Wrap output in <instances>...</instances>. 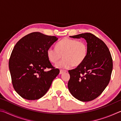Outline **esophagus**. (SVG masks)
<instances>
[{
  "instance_id": "1",
  "label": "esophagus",
  "mask_w": 121,
  "mask_h": 121,
  "mask_svg": "<svg viewBox=\"0 0 121 121\" xmlns=\"http://www.w3.org/2000/svg\"><path fill=\"white\" fill-rule=\"evenodd\" d=\"M67 70H60V74H62L63 73H65V72H67Z\"/></svg>"
}]
</instances>
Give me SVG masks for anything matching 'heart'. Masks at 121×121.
Instances as JSON below:
<instances>
[{"label": "heart", "instance_id": "obj_1", "mask_svg": "<svg viewBox=\"0 0 121 121\" xmlns=\"http://www.w3.org/2000/svg\"><path fill=\"white\" fill-rule=\"evenodd\" d=\"M87 54L88 47L85 42L69 38L60 40L56 48L50 47L47 50V56L51 63H56L62 55L63 58L56 65L60 69L78 66L85 61Z\"/></svg>", "mask_w": 121, "mask_h": 121}]
</instances>
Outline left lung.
Segmentation results:
<instances>
[{
	"label": "left lung",
	"instance_id": "left-lung-1",
	"mask_svg": "<svg viewBox=\"0 0 121 121\" xmlns=\"http://www.w3.org/2000/svg\"><path fill=\"white\" fill-rule=\"evenodd\" d=\"M70 37L84 38L88 54L82 64L68 70V89L76 99L84 102L92 101L99 97L109 84L112 70L111 54L105 43L92 34Z\"/></svg>",
	"mask_w": 121,
	"mask_h": 121
}]
</instances>
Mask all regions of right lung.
<instances>
[{
	"label": "right lung",
	"mask_w": 121,
	"mask_h": 121,
	"mask_svg": "<svg viewBox=\"0 0 121 121\" xmlns=\"http://www.w3.org/2000/svg\"><path fill=\"white\" fill-rule=\"evenodd\" d=\"M58 39L39 32H31L14 47L9 69L14 89L22 98L34 100L43 97L60 73L47 56L48 49ZM48 68L50 70L45 71Z\"/></svg>",
	"instance_id": "obj_1"
}]
</instances>
